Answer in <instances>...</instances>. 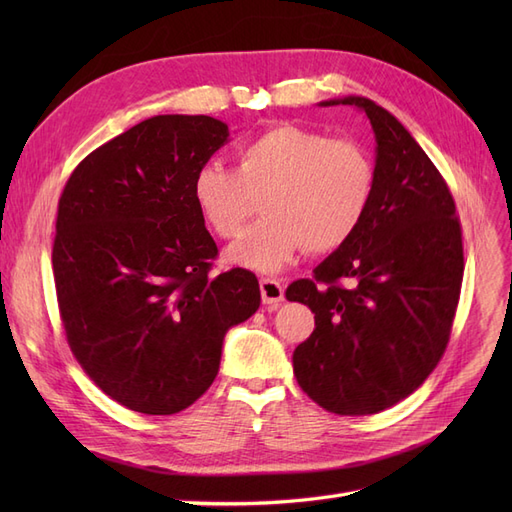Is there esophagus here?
Masks as SVG:
<instances>
[{
    "instance_id": "34e87169",
    "label": "esophagus",
    "mask_w": 512,
    "mask_h": 512,
    "mask_svg": "<svg viewBox=\"0 0 512 512\" xmlns=\"http://www.w3.org/2000/svg\"><path fill=\"white\" fill-rule=\"evenodd\" d=\"M260 297L262 303L277 307L284 301V284L280 280H273V277H262L260 280Z\"/></svg>"
}]
</instances>
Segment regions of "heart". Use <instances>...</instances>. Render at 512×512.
I'll return each instance as SVG.
<instances>
[{"label": "heart", "mask_w": 512, "mask_h": 512, "mask_svg": "<svg viewBox=\"0 0 512 512\" xmlns=\"http://www.w3.org/2000/svg\"><path fill=\"white\" fill-rule=\"evenodd\" d=\"M376 188L369 153L348 138L284 123L237 151V170L220 162L198 168L192 198L215 237L235 239L262 198V218L230 247L235 265L275 273L303 247L337 250L359 230Z\"/></svg>", "instance_id": "obj_1"}]
</instances>
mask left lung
<instances>
[{
	"mask_svg": "<svg viewBox=\"0 0 512 512\" xmlns=\"http://www.w3.org/2000/svg\"><path fill=\"white\" fill-rule=\"evenodd\" d=\"M376 136V188L359 230L286 290L316 314L292 354L301 389L324 410L376 414L425 382L451 335L463 280L461 226L442 175L386 108L361 96ZM346 279L351 286L339 287Z\"/></svg>",
	"mask_w": 512,
	"mask_h": 512,
	"instance_id": "8db88e82",
	"label": "left lung"
}]
</instances>
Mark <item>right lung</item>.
Masks as SVG:
<instances>
[{
	"label": "right lung",
	"mask_w": 512,
	"mask_h": 512,
	"mask_svg": "<svg viewBox=\"0 0 512 512\" xmlns=\"http://www.w3.org/2000/svg\"><path fill=\"white\" fill-rule=\"evenodd\" d=\"M228 138L207 115L149 117L91 151L59 198L53 275L68 344L134 412L192 406L218 376L228 329L260 305L254 273H209L218 245L192 198Z\"/></svg>",
	"instance_id": "right-lung-1"
}]
</instances>
